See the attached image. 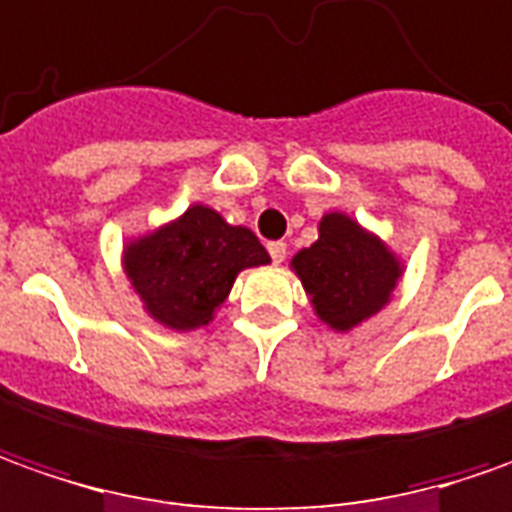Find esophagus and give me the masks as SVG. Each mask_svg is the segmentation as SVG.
Here are the masks:
<instances>
[{
	"mask_svg": "<svg viewBox=\"0 0 512 512\" xmlns=\"http://www.w3.org/2000/svg\"><path fill=\"white\" fill-rule=\"evenodd\" d=\"M269 255L274 263H283L285 255H288V246H285L283 241H271L269 243Z\"/></svg>",
	"mask_w": 512,
	"mask_h": 512,
	"instance_id": "obj_1",
	"label": "esophagus"
}]
</instances>
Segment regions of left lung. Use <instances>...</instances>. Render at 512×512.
<instances>
[{
	"mask_svg": "<svg viewBox=\"0 0 512 512\" xmlns=\"http://www.w3.org/2000/svg\"><path fill=\"white\" fill-rule=\"evenodd\" d=\"M316 316L333 330H353L392 297L403 266L378 235L344 212L319 221V241L291 260Z\"/></svg>",
	"mask_w": 512,
	"mask_h": 512,
	"instance_id": "obj_1",
	"label": "left lung"
}]
</instances>
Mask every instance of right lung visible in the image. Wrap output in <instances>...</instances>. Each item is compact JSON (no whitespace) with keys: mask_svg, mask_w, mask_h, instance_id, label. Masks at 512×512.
<instances>
[{"mask_svg":"<svg viewBox=\"0 0 512 512\" xmlns=\"http://www.w3.org/2000/svg\"><path fill=\"white\" fill-rule=\"evenodd\" d=\"M271 257L246 227H232L204 204L131 241L123 252L128 280L145 311L170 330L207 325L243 269Z\"/></svg>","mask_w":512,"mask_h":512,"instance_id":"add662e5","label":"right lung"}]
</instances>
